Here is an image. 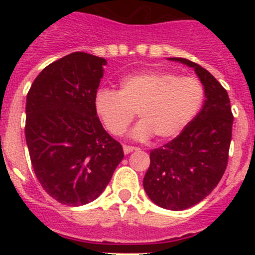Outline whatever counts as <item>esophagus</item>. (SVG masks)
<instances>
[{
  "label": "esophagus",
  "instance_id": "1",
  "mask_svg": "<svg viewBox=\"0 0 255 255\" xmlns=\"http://www.w3.org/2000/svg\"><path fill=\"white\" fill-rule=\"evenodd\" d=\"M123 149H124V153H125V154H129V153H131L132 150H135L136 148L131 147V145H124Z\"/></svg>",
  "mask_w": 255,
  "mask_h": 255
}]
</instances>
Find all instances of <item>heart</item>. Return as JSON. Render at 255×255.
<instances>
[{
	"label": "heart",
	"mask_w": 255,
	"mask_h": 255,
	"mask_svg": "<svg viewBox=\"0 0 255 255\" xmlns=\"http://www.w3.org/2000/svg\"><path fill=\"white\" fill-rule=\"evenodd\" d=\"M204 89L195 78L166 71H144L128 75L120 91L102 88L94 96L93 107L105 129L123 135L134 119H140L130 138L158 140L176 138L194 120L203 105Z\"/></svg>",
	"instance_id": "heart-1"
}]
</instances>
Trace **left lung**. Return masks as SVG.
Here are the masks:
<instances>
[{
    "label": "left lung",
    "mask_w": 255,
    "mask_h": 255,
    "mask_svg": "<svg viewBox=\"0 0 255 255\" xmlns=\"http://www.w3.org/2000/svg\"><path fill=\"white\" fill-rule=\"evenodd\" d=\"M167 60L194 69L206 100L179 136L150 152L143 186L149 199L161 208L184 211L208 197L224 175L234 116L229 94L209 71L186 58Z\"/></svg>",
    "instance_id": "obj_1"
}]
</instances>
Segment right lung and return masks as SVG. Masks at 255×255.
Segmentation results:
<instances>
[{
  "instance_id": "right-lung-1",
  "label": "right lung",
  "mask_w": 255,
  "mask_h": 255,
  "mask_svg": "<svg viewBox=\"0 0 255 255\" xmlns=\"http://www.w3.org/2000/svg\"><path fill=\"white\" fill-rule=\"evenodd\" d=\"M107 61L74 52L40 71L26 96L25 138L35 176L57 202L79 207L102 194L124 158L93 101Z\"/></svg>"
}]
</instances>
